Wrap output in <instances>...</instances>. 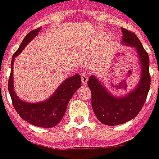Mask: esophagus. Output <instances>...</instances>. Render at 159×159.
I'll list each match as a JSON object with an SVG mask.
<instances>
[{"label":"esophagus","mask_w":159,"mask_h":159,"mask_svg":"<svg viewBox=\"0 0 159 159\" xmlns=\"http://www.w3.org/2000/svg\"><path fill=\"white\" fill-rule=\"evenodd\" d=\"M88 76L86 75H81V81H82L83 84H86L87 81H88Z\"/></svg>","instance_id":"obj_1"}]
</instances>
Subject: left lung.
<instances>
[{"label": "left lung", "mask_w": 159, "mask_h": 159, "mask_svg": "<svg viewBox=\"0 0 159 159\" xmlns=\"http://www.w3.org/2000/svg\"><path fill=\"white\" fill-rule=\"evenodd\" d=\"M124 45L134 48L141 66L136 86L123 96L111 94L96 76L89 78L88 86L92 92V107L99 121L107 125H118L134 118L143 107L151 85L149 57L136 35L121 27Z\"/></svg>", "instance_id": "left-lung-1"}]
</instances>
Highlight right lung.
<instances>
[{"instance_id": "add662e5", "label": "right lung", "mask_w": 159, "mask_h": 159, "mask_svg": "<svg viewBox=\"0 0 159 159\" xmlns=\"http://www.w3.org/2000/svg\"><path fill=\"white\" fill-rule=\"evenodd\" d=\"M41 29V27L38 28L27 34L19 48L13 55L11 62V74L8 79V91L15 109L23 120L35 126L52 128L56 126L62 120L71 97L81 87V79L79 75H75L65 79L49 98L39 103H28L18 97L15 92L13 83V63L15 58L19 56L28 43L38 35Z\"/></svg>"}]
</instances>
